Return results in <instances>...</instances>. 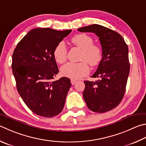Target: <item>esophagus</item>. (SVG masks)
Here are the masks:
<instances>
[{
	"mask_svg": "<svg viewBox=\"0 0 146 146\" xmlns=\"http://www.w3.org/2000/svg\"><path fill=\"white\" fill-rule=\"evenodd\" d=\"M76 82V80H75V79H71V83L72 85L75 84Z\"/></svg>",
	"mask_w": 146,
	"mask_h": 146,
	"instance_id": "esophagus-1",
	"label": "esophagus"
}]
</instances>
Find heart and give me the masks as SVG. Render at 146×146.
Masks as SVG:
<instances>
[{
    "mask_svg": "<svg viewBox=\"0 0 146 146\" xmlns=\"http://www.w3.org/2000/svg\"><path fill=\"white\" fill-rule=\"evenodd\" d=\"M74 45L82 50L81 60L79 63L69 62L62 66V75L71 78H79L87 75L89 68L87 61L92 67L98 65L103 58V50L100 46L94 44L93 38L86 34H78L71 39ZM67 48L64 43L60 41L54 48L53 56L55 61L59 64H63L67 59Z\"/></svg>",
    "mask_w": 146,
    "mask_h": 146,
    "instance_id": "1",
    "label": "heart"
}]
</instances>
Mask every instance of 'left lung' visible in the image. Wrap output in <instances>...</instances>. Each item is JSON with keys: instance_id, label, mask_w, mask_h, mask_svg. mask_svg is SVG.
Returning a JSON list of instances; mask_svg holds the SVG:
<instances>
[{"instance_id": "left-lung-1", "label": "left lung", "mask_w": 146, "mask_h": 146, "mask_svg": "<svg viewBox=\"0 0 146 146\" xmlns=\"http://www.w3.org/2000/svg\"><path fill=\"white\" fill-rule=\"evenodd\" d=\"M98 36L103 58L92 77L97 81H84L83 96L92 112L103 113L113 109L123 100L129 73L128 48L120 34L102 25L93 24L78 29Z\"/></svg>"}]
</instances>
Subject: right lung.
Masks as SVG:
<instances>
[{
    "label": "right lung",
    "mask_w": 146,
    "mask_h": 146,
    "mask_svg": "<svg viewBox=\"0 0 146 146\" xmlns=\"http://www.w3.org/2000/svg\"><path fill=\"white\" fill-rule=\"evenodd\" d=\"M71 30L36 28L26 34L13 52L12 70L18 93L36 115L53 117L62 112L70 79L54 81L59 69L53 51Z\"/></svg>",
    "instance_id": "obj_1"
}]
</instances>
